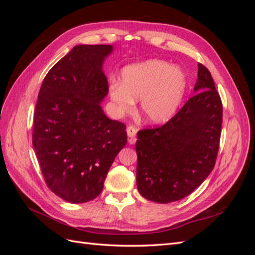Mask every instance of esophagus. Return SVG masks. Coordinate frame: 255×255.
<instances>
[{"mask_svg": "<svg viewBox=\"0 0 255 255\" xmlns=\"http://www.w3.org/2000/svg\"><path fill=\"white\" fill-rule=\"evenodd\" d=\"M127 133H128V136L129 137V143H135V135L137 133V128L133 126H128V128H127Z\"/></svg>", "mask_w": 255, "mask_h": 255, "instance_id": "34e87169", "label": "esophagus"}]
</instances>
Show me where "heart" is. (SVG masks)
Returning <instances> with one entry per match:
<instances>
[{
	"mask_svg": "<svg viewBox=\"0 0 255 255\" xmlns=\"http://www.w3.org/2000/svg\"><path fill=\"white\" fill-rule=\"evenodd\" d=\"M186 86V76L179 68H172L166 61L151 59L123 69L121 83L111 84L110 96L121 113L132 109L133 99H140L144 119L160 123L174 115Z\"/></svg>",
	"mask_w": 255,
	"mask_h": 255,
	"instance_id": "1",
	"label": "heart"
}]
</instances>
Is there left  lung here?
<instances>
[{
	"label": "left lung",
	"instance_id": "1",
	"mask_svg": "<svg viewBox=\"0 0 255 255\" xmlns=\"http://www.w3.org/2000/svg\"><path fill=\"white\" fill-rule=\"evenodd\" d=\"M194 91L165 125L137 133V188L150 201L169 203L187 197L214 169L222 102L211 72L200 63Z\"/></svg>",
	"mask_w": 255,
	"mask_h": 255
}]
</instances>
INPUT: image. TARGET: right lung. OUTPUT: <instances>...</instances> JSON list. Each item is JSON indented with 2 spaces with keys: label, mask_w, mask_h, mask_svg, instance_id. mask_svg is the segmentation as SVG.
Masks as SVG:
<instances>
[{
  "label": "right lung",
  "mask_w": 255,
  "mask_h": 255,
  "mask_svg": "<svg viewBox=\"0 0 255 255\" xmlns=\"http://www.w3.org/2000/svg\"><path fill=\"white\" fill-rule=\"evenodd\" d=\"M110 44H79L42 82L34 112L33 145L47 186L70 203L97 198L127 144L126 125L101 109L109 92L102 71Z\"/></svg>",
  "instance_id": "right-lung-1"
}]
</instances>
